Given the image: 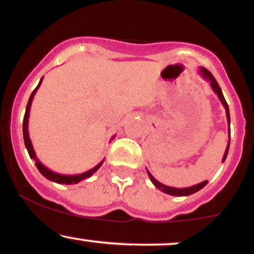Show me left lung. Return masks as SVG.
<instances>
[{
	"mask_svg": "<svg viewBox=\"0 0 254 254\" xmlns=\"http://www.w3.org/2000/svg\"><path fill=\"white\" fill-rule=\"evenodd\" d=\"M199 74L202 75V76L205 78V80H208L209 82H210V86L212 90H214L215 93L217 94L218 99H220V101L222 103V105L224 106V109H226V113H227V122H228V124H230V116H229V107H228V104H227L226 99L223 97V93L222 90H221L220 86H218L217 81L215 80V77L212 76L211 72L208 70V69L203 68V66H200L199 69ZM229 143H230V130H229V139H228V145H227L226 148V151H224V155H223V159H222V162H224V160H226L227 157V154H228V150H229ZM147 173L148 176H149L151 183L154 184V185L156 186L159 190H161L162 192H165V193H168L171 194V196H178V197H182V196H189V194H192L194 193V192L202 190L204 186L208 184V180H204V182L197 184V185H193V186H190V188H184V189H177V188H171V186H166L164 184H161L160 182H157V180L154 178L153 176L150 174V172L147 170Z\"/></svg>",
	"mask_w": 254,
	"mask_h": 254,
	"instance_id": "left-lung-1",
	"label": "left lung"
}]
</instances>
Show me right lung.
I'll list each match as a JSON object with an SVG mask.
<instances>
[{
    "instance_id": "obj_1",
    "label": "right lung",
    "mask_w": 254,
    "mask_h": 254,
    "mask_svg": "<svg viewBox=\"0 0 254 254\" xmlns=\"http://www.w3.org/2000/svg\"><path fill=\"white\" fill-rule=\"evenodd\" d=\"M43 82V77L40 78L39 83H38L37 88L32 92L30 99H28V103H27V106H26V112H25V117H24V124H22V131H24V141H25V145H26V149H27L28 154H30V157L31 159L36 160V166L37 168L39 170L40 173L43 174L44 177L46 178V179L51 180V182H55V183H58V184H65V185H70V184H77L78 182H81V180L83 179H87V178H89L92 176L93 173H95L99 168H100V166L103 165L104 160L100 162V164H98L95 166L94 168H92V170L84 172V173H81V174H74V176H66V174H60V173H56V172H52L51 170H49L48 167H45L42 162L38 160V157L36 155V153H34V149H33V145H32V142L30 139V136H28V117H30V111H31V104H32V100H33L34 98V94L37 93L38 88L40 87V84Z\"/></svg>"
}]
</instances>
